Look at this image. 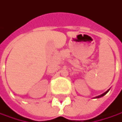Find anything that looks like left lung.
Segmentation results:
<instances>
[{
	"mask_svg": "<svg viewBox=\"0 0 122 122\" xmlns=\"http://www.w3.org/2000/svg\"><path fill=\"white\" fill-rule=\"evenodd\" d=\"M108 91H109V90H107V92H105V93H103L102 94H101V95H100V96H97V97H96V98H100V97H103L105 94H106L107 92H108Z\"/></svg>",
	"mask_w": 122,
	"mask_h": 122,
	"instance_id": "left-lung-1",
	"label": "left lung"
}]
</instances>
